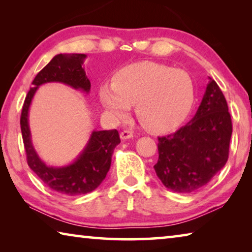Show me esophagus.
<instances>
[{"label":"esophagus","instance_id":"1","mask_svg":"<svg viewBox=\"0 0 252 252\" xmlns=\"http://www.w3.org/2000/svg\"><path fill=\"white\" fill-rule=\"evenodd\" d=\"M120 138L122 140H127V139L133 138V132L130 130H123L120 133Z\"/></svg>","mask_w":252,"mask_h":252}]
</instances>
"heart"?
<instances>
[{
	"label": "heart",
	"instance_id": "1",
	"mask_svg": "<svg viewBox=\"0 0 252 252\" xmlns=\"http://www.w3.org/2000/svg\"><path fill=\"white\" fill-rule=\"evenodd\" d=\"M103 108L114 120L129 116L135 104L139 121L152 131L177 126L189 113L194 100L192 80L181 70L155 62H141L117 72L112 82L99 88Z\"/></svg>",
	"mask_w": 252,
	"mask_h": 252
}]
</instances>
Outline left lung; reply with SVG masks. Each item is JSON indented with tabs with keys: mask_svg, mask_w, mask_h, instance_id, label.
Returning a JSON list of instances; mask_svg holds the SVG:
<instances>
[{
	"mask_svg": "<svg viewBox=\"0 0 252 252\" xmlns=\"http://www.w3.org/2000/svg\"><path fill=\"white\" fill-rule=\"evenodd\" d=\"M209 79L191 121L158 138L159 159L153 168L163 186L174 192L189 193L206 186L227 163L231 117L222 91Z\"/></svg>",
	"mask_w": 252,
	"mask_h": 252,
	"instance_id": "obj_1",
	"label": "left lung"
}]
</instances>
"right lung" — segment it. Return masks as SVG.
Returning a JSON list of instances; mask_svg holds the SVG:
<instances>
[{"label": "right lung", "mask_w": 252, "mask_h": 252, "mask_svg": "<svg viewBox=\"0 0 252 252\" xmlns=\"http://www.w3.org/2000/svg\"><path fill=\"white\" fill-rule=\"evenodd\" d=\"M85 58V54L76 53L55 55L34 78L21 113V131L29 167L49 188L66 195L89 193L101 185L111 167L114 148L120 143L119 132L116 129L92 131L87 146L72 163L64 167H50L40 159L33 147L29 110L34 94L42 84L58 82L75 90L90 92V80L82 66Z\"/></svg>", "instance_id": "add662e5"}]
</instances>
